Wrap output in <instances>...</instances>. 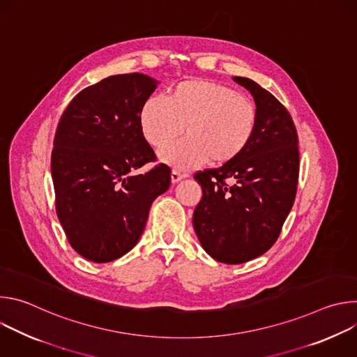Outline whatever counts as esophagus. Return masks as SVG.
<instances>
[{"label": "esophagus", "instance_id": "esophagus-1", "mask_svg": "<svg viewBox=\"0 0 357 357\" xmlns=\"http://www.w3.org/2000/svg\"><path fill=\"white\" fill-rule=\"evenodd\" d=\"M183 178H185V175L181 174V172H178V171H172V174H171V181H172V183H176V182H179V181L183 179Z\"/></svg>", "mask_w": 357, "mask_h": 357}]
</instances>
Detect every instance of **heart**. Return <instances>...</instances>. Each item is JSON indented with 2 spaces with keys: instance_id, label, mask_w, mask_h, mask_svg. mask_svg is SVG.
I'll list each match as a JSON object with an SVG mask.
<instances>
[{
  "instance_id": "b5f03b06",
  "label": "heart",
  "mask_w": 357,
  "mask_h": 357,
  "mask_svg": "<svg viewBox=\"0 0 357 357\" xmlns=\"http://www.w3.org/2000/svg\"><path fill=\"white\" fill-rule=\"evenodd\" d=\"M257 126L252 101L233 89L206 79L183 80L165 98L149 97L139 110L144 138L162 148L185 132V138L160 152L162 162L175 169L225 165L250 144Z\"/></svg>"
}]
</instances>
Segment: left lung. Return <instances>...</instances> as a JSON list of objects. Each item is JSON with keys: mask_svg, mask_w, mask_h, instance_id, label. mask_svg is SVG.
Segmentation results:
<instances>
[{"mask_svg": "<svg viewBox=\"0 0 357 357\" xmlns=\"http://www.w3.org/2000/svg\"><path fill=\"white\" fill-rule=\"evenodd\" d=\"M233 80L256 101V131L234 161L195 174L203 196L192 222L211 257L241 264L277 241L296 195L299 151L295 124L280 101L251 79Z\"/></svg>", "mask_w": 357, "mask_h": 357, "instance_id": "left-lung-1", "label": "left lung"}]
</instances>
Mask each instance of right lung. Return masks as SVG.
<instances>
[{
    "instance_id": "obj_1",
    "label": "right lung",
    "mask_w": 357,
    "mask_h": 357,
    "mask_svg": "<svg viewBox=\"0 0 357 357\" xmlns=\"http://www.w3.org/2000/svg\"><path fill=\"white\" fill-rule=\"evenodd\" d=\"M157 80L142 73L106 77L77 93L63 112L50 171L56 215L82 257L109 263L139 240L149 208L171 185V169L155 165L139 127V110Z\"/></svg>"
}]
</instances>
